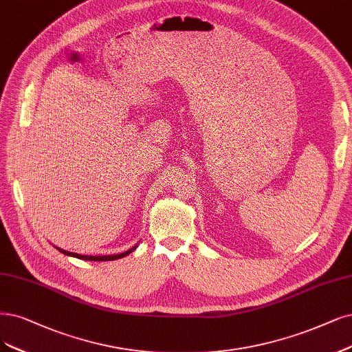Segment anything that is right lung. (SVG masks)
Returning a JSON list of instances; mask_svg holds the SVG:
<instances>
[{"label":"right lung","mask_w":352,"mask_h":352,"mask_svg":"<svg viewBox=\"0 0 352 352\" xmlns=\"http://www.w3.org/2000/svg\"><path fill=\"white\" fill-rule=\"evenodd\" d=\"M138 246V245H136ZM136 246H133V248H130L129 251L126 252H122V254H116V255H80V254H75V252H69V251H65V250H60L56 246V250L65 255H69V256H75V258H80V259H84V261H114V259H119V258H123L126 255H129L130 252H133L136 250Z\"/></svg>","instance_id":"1"}]
</instances>
